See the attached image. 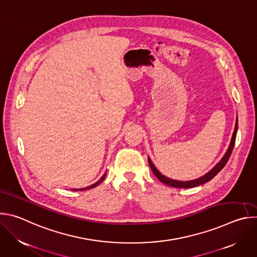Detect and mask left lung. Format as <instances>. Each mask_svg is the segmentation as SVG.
I'll use <instances>...</instances> for the list:
<instances>
[{
    "mask_svg": "<svg viewBox=\"0 0 257 257\" xmlns=\"http://www.w3.org/2000/svg\"><path fill=\"white\" fill-rule=\"evenodd\" d=\"M237 130H238V118H237V120H236L235 130H234V133H233V136H232L230 145H229L228 151L226 152L225 156L222 158V160L219 161L208 173H206L205 175H203V176L200 177V178H197V179H194V180H189V181H179V180L170 179V178L164 176V175L156 168V166L154 165V163L152 162V160L149 158V163H150L151 169H152L153 173L155 174V176H156L161 182H163L164 184H166V185H168V186H171V187H176V188H193V187L202 185V184H204V183H206V182H208L209 180H211L219 171H222V169H223V168L226 166V164L228 163V161H229V159H230V156H231V154H232V152H233L234 145H235Z\"/></svg>",
    "mask_w": 257,
    "mask_h": 257,
    "instance_id": "left-lung-1",
    "label": "left lung"
}]
</instances>
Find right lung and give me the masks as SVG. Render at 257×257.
<instances>
[{
  "instance_id": "add662e5",
  "label": "right lung",
  "mask_w": 257,
  "mask_h": 257,
  "mask_svg": "<svg viewBox=\"0 0 257 257\" xmlns=\"http://www.w3.org/2000/svg\"><path fill=\"white\" fill-rule=\"evenodd\" d=\"M105 175H106V173H104L103 175H102V177L97 181V182H95L94 184H92V185H90V186H87V187H85V188H80V189H72V190H74V191H83V190H88V189H91V188H94V187H96L97 185H99L100 183L103 181V179H104V177H105Z\"/></svg>"
}]
</instances>
